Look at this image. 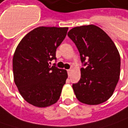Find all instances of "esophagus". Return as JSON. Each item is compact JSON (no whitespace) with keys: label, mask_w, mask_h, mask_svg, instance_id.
<instances>
[{"label":"esophagus","mask_w":128,"mask_h":128,"mask_svg":"<svg viewBox=\"0 0 128 128\" xmlns=\"http://www.w3.org/2000/svg\"><path fill=\"white\" fill-rule=\"evenodd\" d=\"M67 71H68V76H70V72H71V70L70 69H68V70H67Z\"/></svg>","instance_id":"obj_1"}]
</instances>
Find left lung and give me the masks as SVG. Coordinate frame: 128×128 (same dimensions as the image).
<instances>
[{
    "label": "left lung",
    "mask_w": 128,
    "mask_h": 128,
    "mask_svg": "<svg viewBox=\"0 0 128 128\" xmlns=\"http://www.w3.org/2000/svg\"><path fill=\"white\" fill-rule=\"evenodd\" d=\"M80 52L85 67L78 82L72 84L77 99L87 105L107 101L116 89L120 73V56L115 43L95 25L75 27L68 33Z\"/></svg>",
    "instance_id": "left-lung-1"
}]
</instances>
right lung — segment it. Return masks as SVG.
<instances>
[{"label":"right lung","mask_w":128,"mask_h":128,"mask_svg":"<svg viewBox=\"0 0 128 128\" xmlns=\"http://www.w3.org/2000/svg\"><path fill=\"white\" fill-rule=\"evenodd\" d=\"M68 28L38 27L18 45L12 58L14 82L24 100L46 108L59 100L66 84V70L50 66L56 52L66 36Z\"/></svg>","instance_id":"obj_1"}]
</instances>
